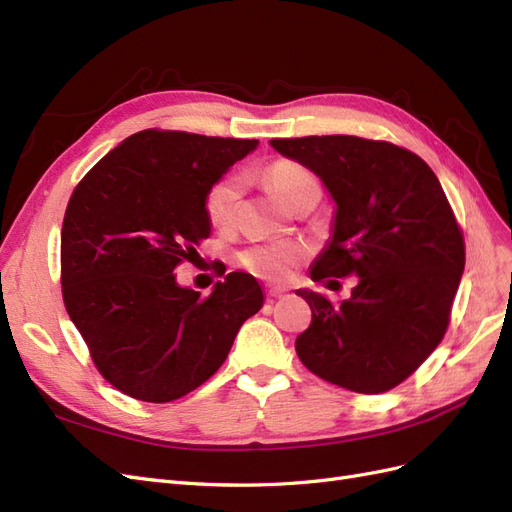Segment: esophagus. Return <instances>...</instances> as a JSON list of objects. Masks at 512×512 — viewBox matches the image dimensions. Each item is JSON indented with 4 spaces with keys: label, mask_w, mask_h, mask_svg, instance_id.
Instances as JSON below:
<instances>
[{
    "label": "esophagus",
    "mask_w": 512,
    "mask_h": 512,
    "mask_svg": "<svg viewBox=\"0 0 512 512\" xmlns=\"http://www.w3.org/2000/svg\"><path fill=\"white\" fill-rule=\"evenodd\" d=\"M282 294H284V288H267V297L269 299H280L282 297Z\"/></svg>",
    "instance_id": "34e87169"
}]
</instances>
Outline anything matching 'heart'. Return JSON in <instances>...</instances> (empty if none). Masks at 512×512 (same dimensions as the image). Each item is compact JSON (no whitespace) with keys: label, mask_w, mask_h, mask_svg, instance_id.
<instances>
[{"label":"heart","mask_w":512,"mask_h":512,"mask_svg":"<svg viewBox=\"0 0 512 512\" xmlns=\"http://www.w3.org/2000/svg\"><path fill=\"white\" fill-rule=\"evenodd\" d=\"M267 181L284 205L297 196L307 185L316 183L307 168L297 162L280 160L267 168ZM243 192V179L239 175H228L211 185L205 198L207 218L215 228H228L237 218L239 200ZM307 250L301 243H258L247 247L239 254L241 267L256 277L269 282H284L305 258Z\"/></svg>","instance_id":"b5f03b06"}]
</instances>
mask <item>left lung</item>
Instances as JSON below:
<instances>
[{"label": "left lung", "mask_w": 512, "mask_h": 512, "mask_svg": "<svg viewBox=\"0 0 512 512\" xmlns=\"http://www.w3.org/2000/svg\"><path fill=\"white\" fill-rule=\"evenodd\" d=\"M271 147L316 173L335 200L312 280L359 277L339 305L297 290L312 307L294 344L299 359L348 391H391L442 342L466 267L442 185L416 153L386 141L335 134L273 138Z\"/></svg>", "instance_id": "left-lung-1"}]
</instances>
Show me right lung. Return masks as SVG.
<instances>
[{
	"instance_id": "obj_1",
	"label": "right lung",
	"mask_w": 512,
	"mask_h": 512,
	"mask_svg": "<svg viewBox=\"0 0 512 512\" xmlns=\"http://www.w3.org/2000/svg\"><path fill=\"white\" fill-rule=\"evenodd\" d=\"M256 147L254 138L143 130L74 188L61 226V292L98 371L121 393L149 404L188 395L265 303L250 273H228L207 297L175 277L211 235V185Z\"/></svg>"
}]
</instances>
